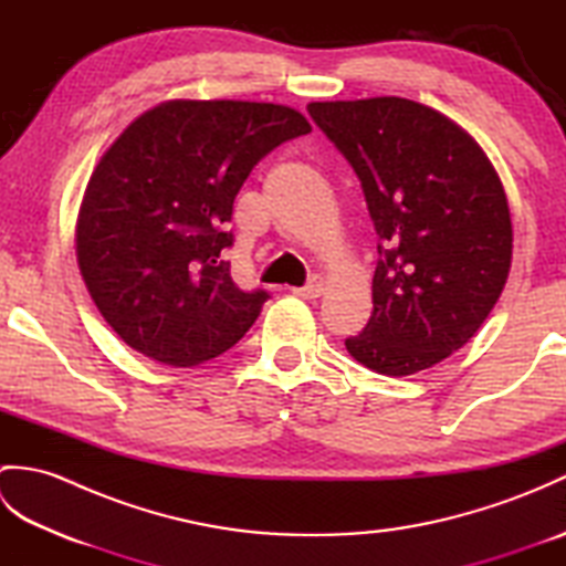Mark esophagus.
Segmentation results:
<instances>
[{"mask_svg":"<svg viewBox=\"0 0 566 566\" xmlns=\"http://www.w3.org/2000/svg\"><path fill=\"white\" fill-rule=\"evenodd\" d=\"M323 292H326V282L321 280V276H314L306 286H298V290H294L296 296L302 298H318Z\"/></svg>","mask_w":566,"mask_h":566,"instance_id":"obj_1","label":"esophagus"}]
</instances>
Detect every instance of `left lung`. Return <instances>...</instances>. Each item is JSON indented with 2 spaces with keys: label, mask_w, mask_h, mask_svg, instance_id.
I'll return each instance as SVG.
<instances>
[{
  "label": "left lung",
  "mask_w": 566,
  "mask_h": 566,
  "mask_svg": "<svg viewBox=\"0 0 566 566\" xmlns=\"http://www.w3.org/2000/svg\"><path fill=\"white\" fill-rule=\"evenodd\" d=\"M308 114L363 182L381 243L359 365L408 377L482 328L506 286L513 226L501 177L452 118L403 97L311 102Z\"/></svg>",
  "instance_id": "left-lung-1"
}]
</instances>
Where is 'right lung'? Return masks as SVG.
I'll list each match as a JSON object with an SVG mask.
<instances>
[{
    "label": "right lung",
    "instance_id": "obj_1",
    "mask_svg": "<svg viewBox=\"0 0 566 566\" xmlns=\"http://www.w3.org/2000/svg\"><path fill=\"white\" fill-rule=\"evenodd\" d=\"M311 124L292 106L170 99L134 118L84 189L77 264L92 302L128 347L195 367L226 353L268 292H240L221 250L252 167Z\"/></svg>",
    "mask_w": 566,
    "mask_h": 566
}]
</instances>
